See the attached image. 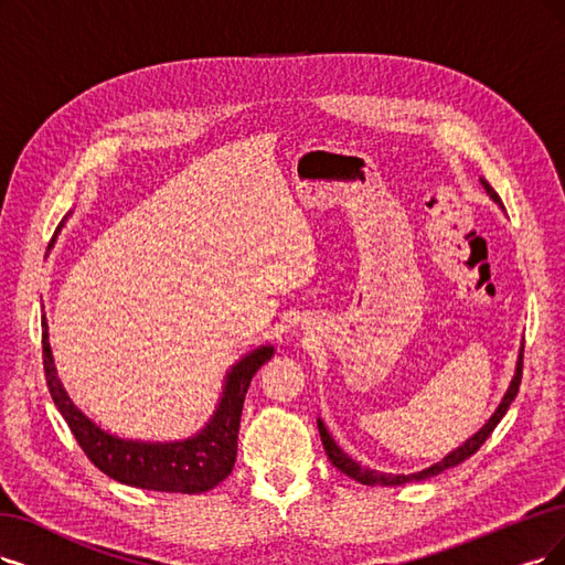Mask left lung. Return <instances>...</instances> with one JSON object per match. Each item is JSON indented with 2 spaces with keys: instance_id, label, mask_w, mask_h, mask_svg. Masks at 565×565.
<instances>
[{
  "instance_id": "left-lung-1",
  "label": "left lung",
  "mask_w": 565,
  "mask_h": 565,
  "mask_svg": "<svg viewBox=\"0 0 565 565\" xmlns=\"http://www.w3.org/2000/svg\"><path fill=\"white\" fill-rule=\"evenodd\" d=\"M482 183H484V188H487V193H489L498 204H503V202H500V198H498V193L493 191V188H491L487 181H482ZM521 372H524V349H521V353H519V363H516V374H514V380H512V386L508 388L503 403H500V407L495 409V414L491 416L489 424H487L482 430H479L477 435H472L466 445H461L456 451H451L449 456H445L440 463L430 466L428 470L414 472V475H384V472H377V470H367V468L359 466L356 461H351V458H349L347 454H342L340 447H338L335 443H332V437L328 435L323 422H319V433H321L323 449H326L328 458L332 461V466H335L338 470H342L344 475H349L351 479H356V482L370 484V487H398V484L414 482V479H416V482H419V479H428V477H433V475H440V472L447 470V468H454V466H458V463H463L466 458H470L479 447H482V445L489 440V435L495 430V426L500 424V419H503V416H505L508 407H510L512 401L516 398L519 384H521Z\"/></svg>"
}]
</instances>
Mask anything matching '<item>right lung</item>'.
Returning a JSON list of instances; mask_svg holds the SVG:
<instances>
[{"mask_svg":"<svg viewBox=\"0 0 565 565\" xmlns=\"http://www.w3.org/2000/svg\"><path fill=\"white\" fill-rule=\"evenodd\" d=\"M46 328L49 326L44 319L41 321V356H44V374L53 403L60 414L65 416V422L74 433L83 454L104 475L114 477L116 482L149 491L202 493L214 489L233 472L244 395L250 377H254L265 361L271 359V347L254 351L233 367V372L227 374V384L214 419L193 440L146 445L118 440V437L107 435L72 405L53 367Z\"/></svg>","mask_w":565,"mask_h":565,"instance_id":"add662e5","label":"right lung"}]
</instances>
